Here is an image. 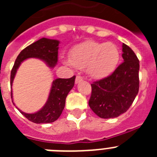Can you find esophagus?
Returning <instances> with one entry per match:
<instances>
[{
    "instance_id": "obj_1",
    "label": "esophagus",
    "mask_w": 157,
    "mask_h": 157,
    "mask_svg": "<svg viewBox=\"0 0 157 157\" xmlns=\"http://www.w3.org/2000/svg\"><path fill=\"white\" fill-rule=\"evenodd\" d=\"M82 80H83L82 77H81V76H77L75 78V83L76 84H78V83H80L82 81Z\"/></svg>"
}]
</instances>
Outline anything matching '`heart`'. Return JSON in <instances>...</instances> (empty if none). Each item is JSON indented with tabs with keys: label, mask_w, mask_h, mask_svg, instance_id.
<instances>
[{
	"label": "heart",
	"mask_w": 157,
	"mask_h": 157,
	"mask_svg": "<svg viewBox=\"0 0 157 157\" xmlns=\"http://www.w3.org/2000/svg\"><path fill=\"white\" fill-rule=\"evenodd\" d=\"M120 59V51L115 44L88 40L73 47L67 63L86 68L90 77L101 79L112 75Z\"/></svg>",
	"instance_id": "b5f03b06"
}]
</instances>
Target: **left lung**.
Wrapping results in <instances>:
<instances>
[{"mask_svg": "<svg viewBox=\"0 0 157 157\" xmlns=\"http://www.w3.org/2000/svg\"><path fill=\"white\" fill-rule=\"evenodd\" d=\"M123 62L111 75L91 84L89 105L103 119L116 118L127 112L139 90V60L134 51L123 44Z\"/></svg>", "mask_w": 157, "mask_h": 157, "instance_id": "obj_1", "label": "left lung"}]
</instances>
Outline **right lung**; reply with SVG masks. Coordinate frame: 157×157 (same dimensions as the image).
<instances>
[{
	"mask_svg": "<svg viewBox=\"0 0 157 157\" xmlns=\"http://www.w3.org/2000/svg\"><path fill=\"white\" fill-rule=\"evenodd\" d=\"M59 44V41L58 40L42 37L23 49L16 58L11 71V86H12L14 78L16 76L19 67L25 59L29 58H37L45 62L48 67L54 68L58 61ZM75 80V76L70 78H56L54 80L52 83L46 103L39 111L34 113H26L19 109L18 110L27 120L33 123H49L56 121L64 109L67 96L74 86ZM11 98H12V91H11Z\"/></svg>",
	"mask_w": 157,
	"mask_h": 157,
	"instance_id": "add662e5",
	"label": "right lung"
}]
</instances>
